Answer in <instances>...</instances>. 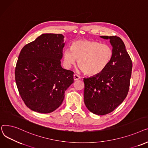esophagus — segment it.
<instances>
[{
    "label": "esophagus",
    "instance_id": "1",
    "mask_svg": "<svg viewBox=\"0 0 148 148\" xmlns=\"http://www.w3.org/2000/svg\"><path fill=\"white\" fill-rule=\"evenodd\" d=\"M80 78H81V77H80L79 76H78V75H76V74H74V75H73V79H74L75 81L78 80V79H79Z\"/></svg>",
    "mask_w": 148,
    "mask_h": 148
}]
</instances>
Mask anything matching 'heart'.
<instances>
[{
	"label": "heart",
	"instance_id": "obj_1",
	"mask_svg": "<svg viewBox=\"0 0 148 148\" xmlns=\"http://www.w3.org/2000/svg\"><path fill=\"white\" fill-rule=\"evenodd\" d=\"M112 55V49L107 45L96 41L81 40L75 41L71 49L65 50L64 60L67 67L74 65L78 60V66L84 73L95 76L107 68Z\"/></svg>",
	"mask_w": 148,
	"mask_h": 148
}]
</instances>
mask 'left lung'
<instances>
[{"mask_svg":"<svg viewBox=\"0 0 148 148\" xmlns=\"http://www.w3.org/2000/svg\"><path fill=\"white\" fill-rule=\"evenodd\" d=\"M100 37L110 40L113 55L102 72L84 78V99L90 111L97 115H105L116 108L127 96L132 64L121 38L117 36Z\"/></svg>","mask_w":148,"mask_h":148,"instance_id":"1","label":"left lung"}]
</instances>
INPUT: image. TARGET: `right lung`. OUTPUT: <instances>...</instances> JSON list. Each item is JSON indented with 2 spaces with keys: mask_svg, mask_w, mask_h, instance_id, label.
Listing matches in <instances>:
<instances>
[{
  "mask_svg": "<svg viewBox=\"0 0 148 148\" xmlns=\"http://www.w3.org/2000/svg\"><path fill=\"white\" fill-rule=\"evenodd\" d=\"M64 38L62 34H43L20 51L16 82L25 103L34 111L49 113L57 109L73 83V72L61 66Z\"/></svg>",
  "mask_w": 148,
  "mask_h": 148,
  "instance_id": "right-lung-1",
  "label": "right lung"
}]
</instances>
